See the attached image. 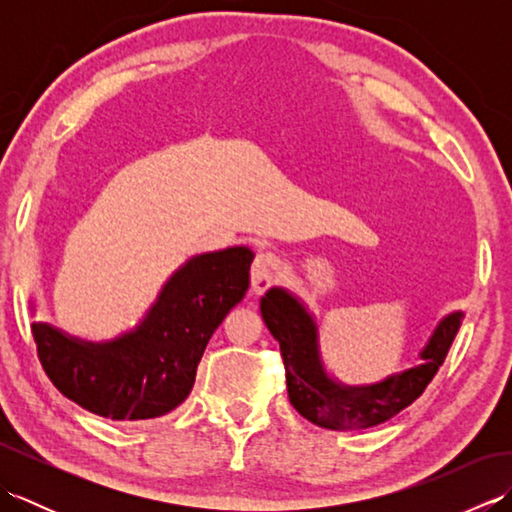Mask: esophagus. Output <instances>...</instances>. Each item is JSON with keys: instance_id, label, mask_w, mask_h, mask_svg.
Instances as JSON below:
<instances>
[{"instance_id": "34e87169", "label": "esophagus", "mask_w": 512, "mask_h": 512, "mask_svg": "<svg viewBox=\"0 0 512 512\" xmlns=\"http://www.w3.org/2000/svg\"><path fill=\"white\" fill-rule=\"evenodd\" d=\"M279 257L275 253H270V250H262V253H257L253 268H250V290L255 292V295H262L273 284L277 273H279Z\"/></svg>"}]
</instances>
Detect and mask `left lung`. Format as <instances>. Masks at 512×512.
I'll return each mask as SVG.
<instances>
[{
    "mask_svg": "<svg viewBox=\"0 0 512 512\" xmlns=\"http://www.w3.org/2000/svg\"><path fill=\"white\" fill-rule=\"evenodd\" d=\"M262 317L279 341L292 407L319 427L336 431L376 427L409 407L438 374L462 325V312L442 319L422 350L420 363L407 372L374 387H343L325 376L317 352V325L295 297L279 288L268 290Z\"/></svg>",
    "mask_w": 512,
    "mask_h": 512,
    "instance_id": "left-lung-1",
    "label": "left lung"
}]
</instances>
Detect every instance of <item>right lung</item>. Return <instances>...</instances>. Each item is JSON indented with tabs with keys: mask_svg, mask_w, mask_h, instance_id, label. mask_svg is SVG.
<instances>
[{
	"mask_svg": "<svg viewBox=\"0 0 512 512\" xmlns=\"http://www.w3.org/2000/svg\"><path fill=\"white\" fill-rule=\"evenodd\" d=\"M250 264L253 253L244 246L193 257L162 288L136 332L114 343H81L35 323L43 372L65 398L96 416H165L191 394L206 343L246 295Z\"/></svg>",
	"mask_w": 512,
	"mask_h": 512,
	"instance_id": "1",
	"label": "right lung"
}]
</instances>
